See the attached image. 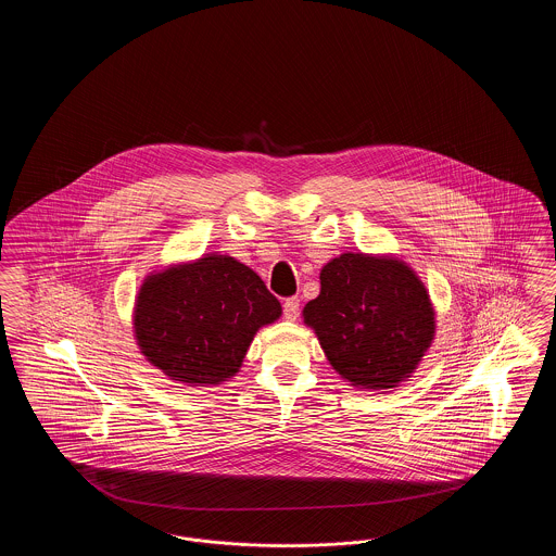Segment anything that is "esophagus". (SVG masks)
<instances>
[{"label": "esophagus", "instance_id": "1", "mask_svg": "<svg viewBox=\"0 0 556 556\" xmlns=\"http://www.w3.org/2000/svg\"><path fill=\"white\" fill-rule=\"evenodd\" d=\"M298 313H300V298H295V295L288 298L283 302V317L288 318V320H295Z\"/></svg>", "mask_w": 556, "mask_h": 556}]
</instances>
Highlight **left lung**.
<instances>
[{
    "instance_id": "8db88e82",
    "label": "left lung",
    "mask_w": 556,
    "mask_h": 556,
    "mask_svg": "<svg viewBox=\"0 0 556 556\" xmlns=\"http://www.w3.org/2000/svg\"><path fill=\"white\" fill-rule=\"evenodd\" d=\"M331 367L363 390L406 381L433 342L424 281L392 256L345 252L320 270V293L302 311Z\"/></svg>"
}]
</instances>
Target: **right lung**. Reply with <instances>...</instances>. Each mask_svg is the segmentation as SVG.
<instances>
[{
    "instance_id": "right-lung-1",
    "label": "right lung",
    "mask_w": 556,
    "mask_h": 556,
    "mask_svg": "<svg viewBox=\"0 0 556 556\" xmlns=\"http://www.w3.org/2000/svg\"><path fill=\"white\" fill-rule=\"evenodd\" d=\"M279 317V300L250 266L206 254L146 277L132 331L141 354L168 379L218 386L238 372L256 331Z\"/></svg>"
}]
</instances>
